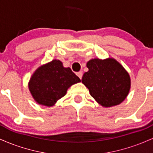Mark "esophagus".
<instances>
[{"label": "esophagus", "mask_w": 153, "mask_h": 153, "mask_svg": "<svg viewBox=\"0 0 153 153\" xmlns=\"http://www.w3.org/2000/svg\"><path fill=\"white\" fill-rule=\"evenodd\" d=\"M76 75H78V76L79 77V78L81 79V78H82V71L78 72V73H76Z\"/></svg>", "instance_id": "34e87169"}]
</instances>
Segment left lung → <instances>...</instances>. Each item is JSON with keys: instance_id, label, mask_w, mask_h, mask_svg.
I'll return each mask as SVG.
<instances>
[{"instance_id": "8db88e82", "label": "left lung", "mask_w": 153, "mask_h": 153, "mask_svg": "<svg viewBox=\"0 0 153 153\" xmlns=\"http://www.w3.org/2000/svg\"><path fill=\"white\" fill-rule=\"evenodd\" d=\"M86 65L88 71L83 74L82 82L100 105L117 106L127 98L131 86L130 77L115 59H92Z\"/></svg>"}]
</instances>
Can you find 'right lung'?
Returning <instances> with one entry per match:
<instances>
[{
  "mask_svg": "<svg viewBox=\"0 0 153 153\" xmlns=\"http://www.w3.org/2000/svg\"><path fill=\"white\" fill-rule=\"evenodd\" d=\"M79 82L80 79L71 68H64L59 59H53L35 71L29 82V89L36 103L52 106L72 85Z\"/></svg>",
  "mask_w": 153,
  "mask_h": 153,
  "instance_id": "right-lung-1",
  "label": "right lung"
}]
</instances>
